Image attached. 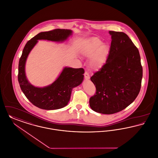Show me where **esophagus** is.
Instances as JSON below:
<instances>
[{
	"label": "esophagus",
	"instance_id": "1",
	"mask_svg": "<svg viewBox=\"0 0 158 158\" xmlns=\"http://www.w3.org/2000/svg\"><path fill=\"white\" fill-rule=\"evenodd\" d=\"M84 76H85V78L86 80H88V79H89V75L88 72H86H86H85V73H84Z\"/></svg>",
	"mask_w": 158,
	"mask_h": 158
}]
</instances>
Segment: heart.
<instances>
[{"label":"heart","instance_id":"1","mask_svg":"<svg viewBox=\"0 0 158 158\" xmlns=\"http://www.w3.org/2000/svg\"><path fill=\"white\" fill-rule=\"evenodd\" d=\"M110 51L107 44H102L98 37H92L88 40L82 49L84 56H91L90 65L95 70L101 69L105 64Z\"/></svg>","mask_w":158,"mask_h":158}]
</instances>
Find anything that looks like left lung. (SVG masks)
<instances>
[{
  "mask_svg": "<svg viewBox=\"0 0 158 158\" xmlns=\"http://www.w3.org/2000/svg\"><path fill=\"white\" fill-rule=\"evenodd\" d=\"M109 33L110 51L105 64L91 77L96 93L89 98L94 111L107 114L122 111L135 100L143 77L138 48L127 34Z\"/></svg>",
  "mask_w": 158,
  "mask_h": 158,
  "instance_id": "left-lung-1",
  "label": "left lung"
}]
</instances>
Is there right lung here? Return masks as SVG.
<instances>
[{
	"label": "right lung",
	"instance_id": "add662e5",
	"mask_svg": "<svg viewBox=\"0 0 158 158\" xmlns=\"http://www.w3.org/2000/svg\"><path fill=\"white\" fill-rule=\"evenodd\" d=\"M72 33L70 30L60 28L41 32L28 40L23 49L19 64V86L28 100L40 109L56 110L65 107L70 100L73 88L82 83L85 71L82 68L65 67L53 84L44 88L35 87L28 82L25 74V64L27 56L36 44L37 40L63 41Z\"/></svg>",
	"mask_w": 158,
	"mask_h": 158
}]
</instances>
